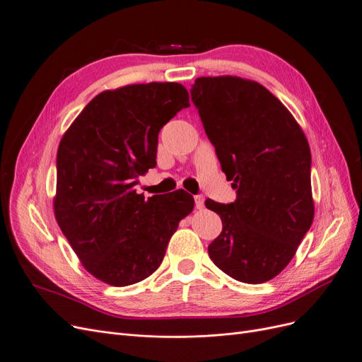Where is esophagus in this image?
<instances>
[{
    "label": "esophagus",
    "instance_id": "esophagus-1",
    "mask_svg": "<svg viewBox=\"0 0 362 362\" xmlns=\"http://www.w3.org/2000/svg\"><path fill=\"white\" fill-rule=\"evenodd\" d=\"M195 207L197 209H203L204 207V197L203 195H195Z\"/></svg>",
    "mask_w": 362,
    "mask_h": 362
}]
</instances>
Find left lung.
Listing matches in <instances>:
<instances>
[{"label":"left lung","instance_id":"8db88e82","mask_svg":"<svg viewBox=\"0 0 362 362\" xmlns=\"http://www.w3.org/2000/svg\"><path fill=\"white\" fill-rule=\"evenodd\" d=\"M191 98L237 194L230 204L206 199L222 219L209 257L238 282H267L313 222L309 143L286 107L252 80L198 77Z\"/></svg>","mask_w":362,"mask_h":362}]
</instances>
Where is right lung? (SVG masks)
Returning <instances> with one entry per match:
<instances>
[{
	"label": "right lung",
	"instance_id": "add662e5",
	"mask_svg": "<svg viewBox=\"0 0 362 362\" xmlns=\"http://www.w3.org/2000/svg\"><path fill=\"white\" fill-rule=\"evenodd\" d=\"M189 105L180 83L104 90L64 134L55 218L80 262L104 284L128 286L149 277L194 209L183 189L147 202L134 189L139 176L156 165L160 128Z\"/></svg>",
	"mask_w": 362,
	"mask_h": 362
}]
</instances>
